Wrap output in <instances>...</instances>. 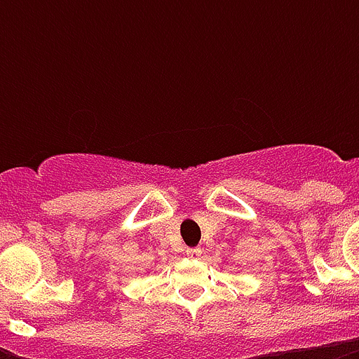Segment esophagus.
Wrapping results in <instances>:
<instances>
[{"label": "esophagus", "mask_w": 359, "mask_h": 359, "mask_svg": "<svg viewBox=\"0 0 359 359\" xmlns=\"http://www.w3.org/2000/svg\"><path fill=\"white\" fill-rule=\"evenodd\" d=\"M201 248H188V250H186V255L188 257H199L201 255Z\"/></svg>", "instance_id": "34e87169"}]
</instances>
